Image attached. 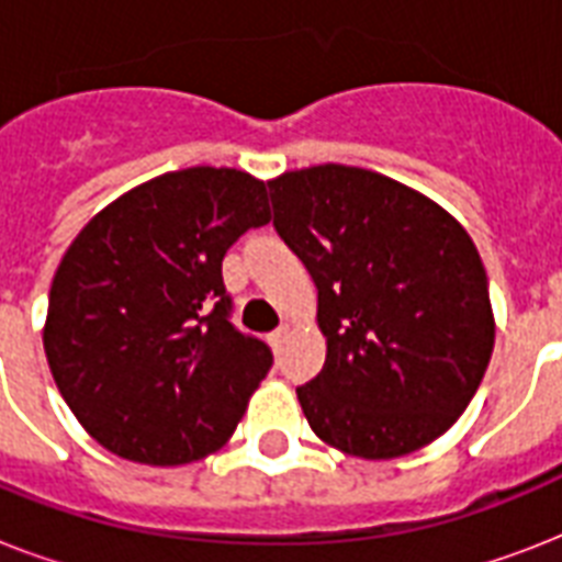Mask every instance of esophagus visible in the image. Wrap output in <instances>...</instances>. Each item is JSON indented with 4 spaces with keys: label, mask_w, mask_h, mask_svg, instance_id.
Listing matches in <instances>:
<instances>
[{
    "label": "esophagus",
    "mask_w": 562,
    "mask_h": 562,
    "mask_svg": "<svg viewBox=\"0 0 562 562\" xmlns=\"http://www.w3.org/2000/svg\"><path fill=\"white\" fill-rule=\"evenodd\" d=\"M285 333H289V329H285V326H280V329H273V333L268 335V344H271L273 350H280L282 341H285Z\"/></svg>",
    "instance_id": "obj_1"
}]
</instances>
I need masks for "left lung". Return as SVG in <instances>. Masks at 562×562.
<instances>
[{
    "mask_svg": "<svg viewBox=\"0 0 562 562\" xmlns=\"http://www.w3.org/2000/svg\"><path fill=\"white\" fill-rule=\"evenodd\" d=\"M268 189L273 227L317 289L326 361L297 387L312 431L364 461L437 440L496 341L470 233L426 194L356 166L285 171Z\"/></svg>",
    "mask_w": 562,
    "mask_h": 562,
    "instance_id": "8db88e82",
    "label": "left lung"
}]
</instances>
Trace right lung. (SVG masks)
Masks as SVG:
<instances>
[{"mask_svg":"<svg viewBox=\"0 0 562 562\" xmlns=\"http://www.w3.org/2000/svg\"><path fill=\"white\" fill-rule=\"evenodd\" d=\"M271 221L247 171H169L104 206L57 265L43 347L87 435L119 458L180 467L227 443L273 364L229 324L221 262Z\"/></svg>","mask_w":562,"mask_h":562,"instance_id":"right-lung-1","label":"right lung"}]
</instances>
